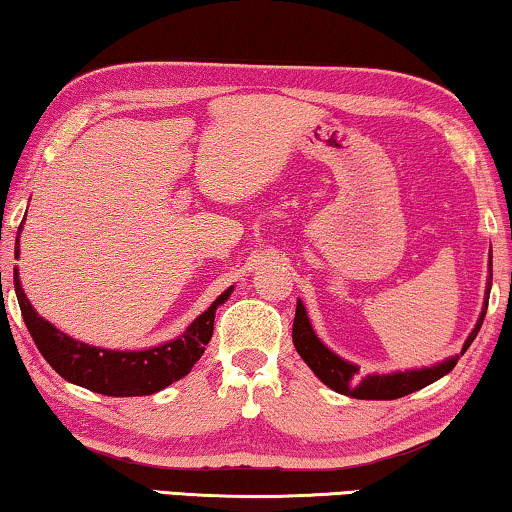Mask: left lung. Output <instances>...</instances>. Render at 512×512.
<instances>
[{
	"label": "left lung",
	"instance_id": "8db88e82",
	"mask_svg": "<svg viewBox=\"0 0 512 512\" xmlns=\"http://www.w3.org/2000/svg\"><path fill=\"white\" fill-rule=\"evenodd\" d=\"M490 265H492V256H490ZM490 288H492V270H490V281H487V295H485V306L481 311V318H478L474 332H471L465 341L462 355H465L471 341L476 338L478 329H481V325H483L485 313H487V300H490ZM293 343H295V350L300 352V357L306 361V364H309L311 371L316 373L329 389L343 393V396L359 398V400L403 398V396H407V393H414L423 387H428V384L439 380V377L451 373L460 359V357H451L448 361H444V364L432 366V368H421V371L361 377L359 366L350 364V361H345L341 357H336L332 350L325 348V345L318 341L316 332L311 329L309 318H306V309L302 302H297V311H295Z\"/></svg>",
	"mask_w": 512,
	"mask_h": 512
}]
</instances>
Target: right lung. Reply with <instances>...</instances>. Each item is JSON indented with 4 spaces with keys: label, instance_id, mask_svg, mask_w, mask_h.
Segmentation results:
<instances>
[{
    "label": "right lung",
    "instance_id": "obj_1",
    "mask_svg": "<svg viewBox=\"0 0 512 512\" xmlns=\"http://www.w3.org/2000/svg\"><path fill=\"white\" fill-rule=\"evenodd\" d=\"M15 256H18V240H15ZM13 277L22 320H25L29 334L47 364L64 380L102 393V396H151V393L185 377L206 350L212 329H215L217 306L224 304L231 295V288L219 295L210 309L203 311L176 341L151 350L116 352L80 343L52 327L29 304L18 281V270Z\"/></svg>",
    "mask_w": 512,
    "mask_h": 512
}]
</instances>
